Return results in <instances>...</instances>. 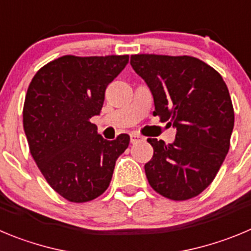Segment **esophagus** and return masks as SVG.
<instances>
[{
    "mask_svg": "<svg viewBox=\"0 0 251 251\" xmlns=\"http://www.w3.org/2000/svg\"><path fill=\"white\" fill-rule=\"evenodd\" d=\"M144 137H142L141 134H138V133H132L130 134V143H137L139 141H143Z\"/></svg>",
    "mask_w": 251,
    "mask_h": 251,
    "instance_id": "34e87169",
    "label": "esophagus"
}]
</instances>
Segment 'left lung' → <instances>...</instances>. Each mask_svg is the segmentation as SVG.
Listing matches in <instances>:
<instances>
[{"instance_id":"left-lung-1","label":"left lung","mask_w":251,"mask_h":251,"mask_svg":"<svg viewBox=\"0 0 251 251\" xmlns=\"http://www.w3.org/2000/svg\"><path fill=\"white\" fill-rule=\"evenodd\" d=\"M130 64L153 94L154 116L176 128L173 144L148 138L154 153L147 179L168 199H192L214 180L229 151L234 108L226 84L192 56L132 54Z\"/></svg>"}]
</instances>
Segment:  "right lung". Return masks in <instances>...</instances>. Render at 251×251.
I'll return each instance as SVG.
<instances>
[{"label": "right lung", "mask_w": 251, "mask_h": 251, "mask_svg": "<svg viewBox=\"0 0 251 251\" xmlns=\"http://www.w3.org/2000/svg\"><path fill=\"white\" fill-rule=\"evenodd\" d=\"M129 61L123 56H62L32 78L24 104L29 153L54 192L72 203L107 190L117 158L130 138L105 141L91 122L100 113L108 84Z\"/></svg>", "instance_id": "1"}]
</instances>
